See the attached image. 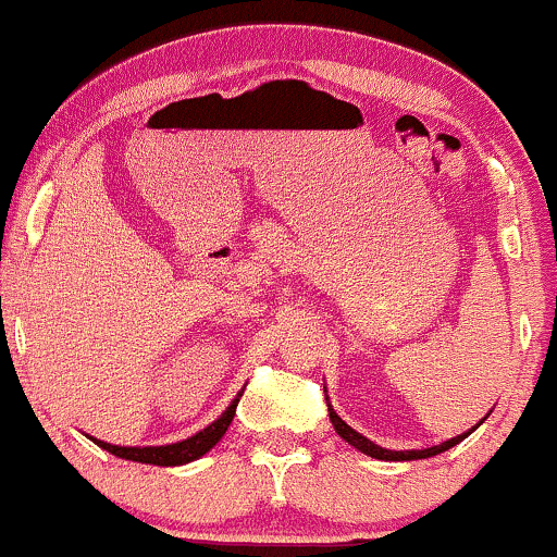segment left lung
<instances>
[{
	"instance_id": "8db88e82",
	"label": "left lung",
	"mask_w": 557,
	"mask_h": 557,
	"mask_svg": "<svg viewBox=\"0 0 557 557\" xmlns=\"http://www.w3.org/2000/svg\"><path fill=\"white\" fill-rule=\"evenodd\" d=\"M329 414H331L333 428H336V433L342 435L344 441L349 443V446H355L357 450H362V454H368V456H372V459H381V461H414V459H430V456H437V454H443V450L459 446L463 437H469V435H472L474 430H476V428H472V430H469V433H461V435L450 437V441L441 443V446H433V448H422V450H388V448L375 446V443L368 441V437L359 435L357 430H351L349 424H346V422L342 420V417H338L336 411H333L331 404H329ZM480 424H482V422H480Z\"/></svg>"
}]
</instances>
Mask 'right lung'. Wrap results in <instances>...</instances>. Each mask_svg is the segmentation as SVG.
Returning <instances> with one entry per match:
<instances>
[{
  "mask_svg": "<svg viewBox=\"0 0 557 557\" xmlns=\"http://www.w3.org/2000/svg\"><path fill=\"white\" fill-rule=\"evenodd\" d=\"M242 394H245V391H239L237 398L228 404L226 411L219 417V420L208 424V428H202L200 433H195L193 437H187V441L172 443V446H146V448H140V446H111V443L96 441V437H90V441H94L96 446H101L103 450H109V454L120 456V459L140 461V463H156V467H180V463H189V461L200 459L202 454H208V450H211L215 443L224 437L228 424H232V420H234V411H237V404H239Z\"/></svg>",
  "mask_w": 557,
  "mask_h": 557,
  "instance_id": "obj_1",
  "label": "right lung"
}]
</instances>
